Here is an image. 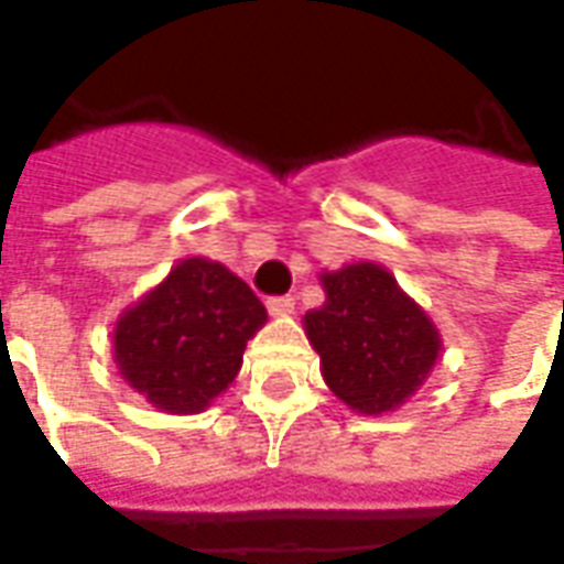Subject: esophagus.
I'll use <instances>...</instances> for the list:
<instances>
[{"label":"esophagus","instance_id":"1","mask_svg":"<svg viewBox=\"0 0 564 564\" xmlns=\"http://www.w3.org/2000/svg\"><path fill=\"white\" fill-rule=\"evenodd\" d=\"M293 307H295L293 295H274V299H269V311L274 314V317H286V314H293Z\"/></svg>","mask_w":564,"mask_h":564}]
</instances>
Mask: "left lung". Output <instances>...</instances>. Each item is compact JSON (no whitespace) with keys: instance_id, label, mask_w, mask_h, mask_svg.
<instances>
[{"instance_id":"obj_1","label":"left lung","mask_w":564,"mask_h":564,"mask_svg":"<svg viewBox=\"0 0 564 564\" xmlns=\"http://www.w3.org/2000/svg\"><path fill=\"white\" fill-rule=\"evenodd\" d=\"M326 305L305 314L323 380L350 411L387 414L414 395L441 356L423 307L378 262L319 274Z\"/></svg>"}]
</instances>
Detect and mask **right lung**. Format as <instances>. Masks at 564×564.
Masks as SVG:
<instances>
[{
	"instance_id": "1",
	"label": "right lung",
	"mask_w": 564,
	"mask_h": 564,
	"mask_svg": "<svg viewBox=\"0 0 564 564\" xmlns=\"http://www.w3.org/2000/svg\"><path fill=\"white\" fill-rule=\"evenodd\" d=\"M269 319L232 271L193 257L120 314L115 362L120 378L165 414H198L238 375L247 341Z\"/></svg>"
}]
</instances>
